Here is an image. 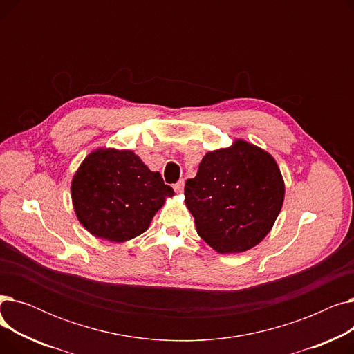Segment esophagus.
<instances>
[{"label": "esophagus", "instance_id": "34e87169", "mask_svg": "<svg viewBox=\"0 0 354 354\" xmlns=\"http://www.w3.org/2000/svg\"><path fill=\"white\" fill-rule=\"evenodd\" d=\"M183 187H185V180L182 179V180H179V182H176V183L174 185V189H175L176 192H182V191H183Z\"/></svg>", "mask_w": 354, "mask_h": 354}]
</instances>
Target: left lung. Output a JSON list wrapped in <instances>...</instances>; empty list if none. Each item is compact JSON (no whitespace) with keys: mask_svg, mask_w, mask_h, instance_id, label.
Listing matches in <instances>:
<instances>
[{"mask_svg":"<svg viewBox=\"0 0 354 354\" xmlns=\"http://www.w3.org/2000/svg\"><path fill=\"white\" fill-rule=\"evenodd\" d=\"M284 201L275 159L245 140L208 152L185 183L199 236L219 254L244 252L271 231Z\"/></svg>","mask_w":354,"mask_h":354,"instance_id":"8db88e82","label":"left lung"}]
</instances>
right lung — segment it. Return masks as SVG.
I'll list each match as a JSON object with an SVG mask.
<instances>
[{
  "mask_svg": "<svg viewBox=\"0 0 354 354\" xmlns=\"http://www.w3.org/2000/svg\"><path fill=\"white\" fill-rule=\"evenodd\" d=\"M174 189L132 151L97 149L80 165L71 182L73 207L95 236L124 243L149 228Z\"/></svg>",
  "mask_w": 354,
  "mask_h": 354,
  "instance_id": "obj_1",
  "label": "right lung"
}]
</instances>
